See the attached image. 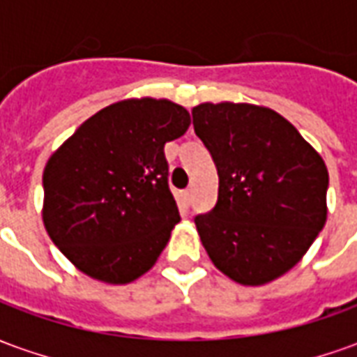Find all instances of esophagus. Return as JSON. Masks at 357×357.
Segmentation results:
<instances>
[{"label": "esophagus", "mask_w": 357, "mask_h": 357, "mask_svg": "<svg viewBox=\"0 0 357 357\" xmlns=\"http://www.w3.org/2000/svg\"><path fill=\"white\" fill-rule=\"evenodd\" d=\"M181 201L185 202V204H191V191H189V189H185V191L181 193Z\"/></svg>", "instance_id": "obj_1"}]
</instances>
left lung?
I'll return each mask as SVG.
<instances>
[{"instance_id": "obj_1", "label": "left lung", "mask_w": 357, "mask_h": 357, "mask_svg": "<svg viewBox=\"0 0 357 357\" xmlns=\"http://www.w3.org/2000/svg\"><path fill=\"white\" fill-rule=\"evenodd\" d=\"M193 128L220 178L216 206L195 218L210 260L252 287L287 273L327 220L323 158L289 120L248 102H202Z\"/></svg>"}]
</instances>
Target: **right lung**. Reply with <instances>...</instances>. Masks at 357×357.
I'll list each match as a JSON object with an SVG mask.
<instances>
[{
  "instance_id": "obj_1",
  "label": "right lung",
  "mask_w": 357,
  "mask_h": 357,
  "mask_svg": "<svg viewBox=\"0 0 357 357\" xmlns=\"http://www.w3.org/2000/svg\"><path fill=\"white\" fill-rule=\"evenodd\" d=\"M191 118L168 99H126L88 118L43 170V224L86 275L130 283L153 268L179 222L164 145Z\"/></svg>"
}]
</instances>
